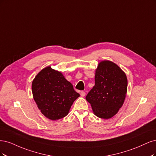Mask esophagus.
<instances>
[{
  "label": "esophagus",
  "mask_w": 156,
  "mask_h": 156,
  "mask_svg": "<svg viewBox=\"0 0 156 156\" xmlns=\"http://www.w3.org/2000/svg\"><path fill=\"white\" fill-rule=\"evenodd\" d=\"M80 95H81L82 97H85V93L84 91H81V92H80Z\"/></svg>",
  "instance_id": "esophagus-1"
}]
</instances>
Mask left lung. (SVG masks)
Segmentation results:
<instances>
[{
    "label": "left lung",
    "mask_w": 156,
    "mask_h": 156,
    "mask_svg": "<svg viewBox=\"0 0 156 156\" xmlns=\"http://www.w3.org/2000/svg\"><path fill=\"white\" fill-rule=\"evenodd\" d=\"M94 81L85 99L97 117L111 119L124 104L128 87L126 75L117 64L104 60L98 65Z\"/></svg>",
    "instance_id": "8db88e82"
}]
</instances>
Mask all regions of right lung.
Listing matches in <instances>:
<instances>
[{"instance_id": "right-lung-1", "label": "right lung", "mask_w": 156, "mask_h": 156, "mask_svg": "<svg viewBox=\"0 0 156 156\" xmlns=\"http://www.w3.org/2000/svg\"><path fill=\"white\" fill-rule=\"evenodd\" d=\"M34 99L44 117L56 120L68 115L80 94L63 74L48 66L43 69L32 83Z\"/></svg>"}]
</instances>
